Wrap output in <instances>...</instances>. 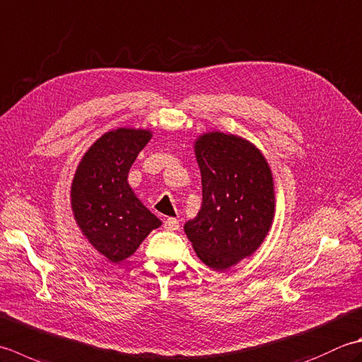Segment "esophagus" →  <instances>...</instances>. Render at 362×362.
<instances>
[{
    "mask_svg": "<svg viewBox=\"0 0 362 362\" xmlns=\"http://www.w3.org/2000/svg\"><path fill=\"white\" fill-rule=\"evenodd\" d=\"M179 228H180L179 219H175V218H166L165 219V229L166 230L174 232V230H179Z\"/></svg>",
    "mask_w": 362,
    "mask_h": 362,
    "instance_id": "1",
    "label": "esophagus"
}]
</instances>
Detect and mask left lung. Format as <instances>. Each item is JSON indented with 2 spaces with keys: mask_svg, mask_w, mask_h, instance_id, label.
Returning a JSON list of instances; mask_svg holds the SVG:
<instances>
[{
  "mask_svg": "<svg viewBox=\"0 0 362 362\" xmlns=\"http://www.w3.org/2000/svg\"><path fill=\"white\" fill-rule=\"evenodd\" d=\"M194 153L202 205L183 229L204 264L223 272L251 256L270 230L273 174L259 148L235 134L204 133Z\"/></svg>",
  "mask_w": 362,
  "mask_h": 362,
  "instance_id": "8db88e82",
  "label": "left lung"
}]
</instances>
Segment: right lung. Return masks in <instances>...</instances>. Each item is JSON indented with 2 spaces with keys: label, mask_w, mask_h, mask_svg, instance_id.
<instances>
[{
  "label": "right lung",
  "mask_w": 362,
  "mask_h": 362,
  "mask_svg": "<svg viewBox=\"0 0 362 362\" xmlns=\"http://www.w3.org/2000/svg\"><path fill=\"white\" fill-rule=\"evenodd\" d=\"M152 132L117 129L84 153L70 189L76 224L89 243L112 264L130 257L160 219L133 193L129 171Z\"/></svg>",
  "instance_id": "add662e5"
}]
</instances>
